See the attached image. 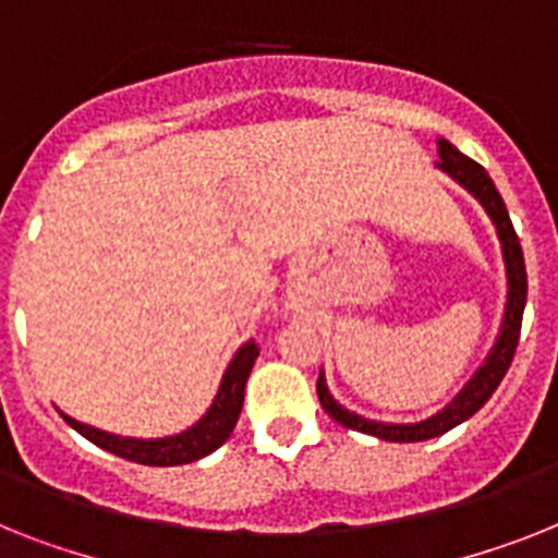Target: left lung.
I'll list each match as a JSON object with an SVG mask.
<instances>
[{"label": "left lung", "instance_id": "1", "mask_svg": "<svg viewBox=\"0 0 558 558\" xmlns=\"http://www.w3.org/2000/svg\"><path fill=\"white\" fill-rule=\"evenodd\" d=\"M436 147H439V162H436V168L445 170V173L453 177L464 191L473 193L478 199V205L485 207V214L490 216V222H494L496 236H499L501 242L505 274H508V302H505V316H501V328L499 336H496L494 351L487 353L485 365L473 373L471 381L459 390V396H456L448 408H441L439 413H434V416L425 418V422H413V425H388V422H373V418L359 416V413L348 411V408H342V404L336 402L328 390V381H325V373H319L316 393H319V402L322 408H325V413H328L330 418H336L339 425L359 430V434L376 436V439L385 441L434 439V436L448 434L456 425H462L464 418H471L473 413L494 396V390L499 388V381L505 379V373H508L510 362H513V353H517L519 344V330H522L524 302H527V274H524L522 245H519L517 230H513L508 207L501 202L494 179L487 177V170L478 162H473L471 156H464L462 150H456L448 140H439Z\"/></svg>", "mask_w": 558, "mask_h": 558}]
</instances>
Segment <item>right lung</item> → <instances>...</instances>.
<instances>
[{
    "mask_svg": "<svg viewBox=\"0 0 558 558\" xmlns=\"http://www.w3.org/2000/svg\"><path fill=\"white\" fill-rule=\"evenodd\" d=\"M256 356H259L256 344H242L236 356L230 359L214 404L207 408V413L196 425L187 427V430H182L177 436H165V439H133V436H117L108 434V430H99V427L85 425V422H76L68 413H62V418L76 434L85 436L87 441H94V445H99L108 453L122 456L128 462L150 464V468H173V464L196 462L202 456L222 448L225 441L230 439V434H233L239 413H242V402H245L247 376H251Z\"/></svg>",
    "mask_w": 558,
    "mask_h": 558,
    "instance_id": "1",
    "label": "right lung"
}]
</instances>
